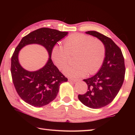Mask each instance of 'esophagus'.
Returning <instances> with one entry per match:
<instances>
[{
    "instance_id": "34e87169",
    "label": "esophagus",
    "mask_w": 135,
    "mask_h": 135,
    "mask_svg": "<svg viewBox=\"0 0 135 135\" xmlns=\"http://www.w3.org/2000/svg\"><path fill=\"white\" fill-rule=\"evenodd\" d=\"M69 81H72L74 82H78V81H79V79H73V78H70L69 79Z\"/></svg>"
}]
</instances>
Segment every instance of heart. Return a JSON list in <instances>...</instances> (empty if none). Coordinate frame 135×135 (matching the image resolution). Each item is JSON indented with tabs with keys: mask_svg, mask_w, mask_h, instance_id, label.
Instances as JSON below:
<instances>
[{
	"mask_svg": "<svg viewBox=\"0 0 135 135\" xmlns=\"http://www.w3.org/2000/svg\"><path fill=\"white\" fill-rule=\"evenodd\" d=\"M76 54L75 65L63 71L65 75L79 78L88 73L98 72L104 61L106 48L101 40L83 33H74L64 40V48L56 45L51 50V58L60 70L70 62L71 56Z\"/></svg>",
	"mask_w": 135,
	"mask_h": 135,
	"instance_id": "b5f03b06",
	"label": "heart"
}]
</instances>
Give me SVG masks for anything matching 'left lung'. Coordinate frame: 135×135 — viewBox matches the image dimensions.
I'll return each mask as SVG.
<instances>
[{
	"instance_id": "1",
	"label": "left lung",
	"mask_w": 135,
	"mask_h": 135,
	"mask_svg": "<svg viewBox=\"0 0 135 135\" xmlns=\"http://www.w3.org/2000/svg\"><path fill=\"white\" fill-rule=\"evenodd\" d=\"M86 33L104 43L106 54L99 72L91 78L84 79L88 85V91L79 94L78 99L88 107L100 108L113 102L122 86L125 74L124 58L121 49L110 38L94 31Z\"/></svg>"
}]
</instances>
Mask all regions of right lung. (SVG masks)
Instances as JSON below:
<instances>
[{"instance_id":"add662e5","label":"right lung","mask_w":135,"mask_h":135,"mask_svg":"<svg viewBox=\"0 0 135 135\" xmlns=\"http://www.w3.org/2000/svg\"><path fill=\"white\" fill-rule=\"evenodd\" d=\"M67 33L51 28H39L23 37L16 47L11 59V76L17 93L28 104L36 107L48 104L56 97L60 85L68 81L51 59L54 46ZM32 43L44 46L50 58L41 69L30 72L20 65L18 55L19 51L25 45Z\"/></svg>"}]
</instances>
